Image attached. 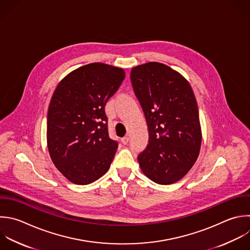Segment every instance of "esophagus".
<instances>
[{"mask_svg": "<svg viewBox=\"0 0 250 250\" xmlns=\"http://www.w3.org/2000/svg\"><path fill=\"white\" fill-rule=\"evenodd\" d=\"M121 142H122V144H123V145H127V144H128V142H129V137H128V136L123 137V138L121 139Z\"/></svg>", "mask_w": 250, "mask_h": 250, "instance_id": "1", "label": "esophagus"}]
</instances>
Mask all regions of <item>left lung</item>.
I'll return each instance as SVG.
<instances>
[{"mask_svg":"<svg viewBox=\"0 0 250 250\" xmlns=\"http://www.w3.org/2000/svg\"><path fill=\"white\" fill-rule=\"evenodd\" d=\"M130 78L148 130V145L138 155L141 169L156 184H173L189 171L200 149L192 89L180 73L159 62L134 67Z\"/></svg>","mask_w":250,"mask_h":250,"instance_id":"8db88e82","label":"left lung"}]
</instances>
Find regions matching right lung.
Instances as JSON below:
<instances>
[{"label": "right lung", "instance_id": "1", "mask_svg": "<svg viewBox=\"0 0 250 250\" xmlns=\"http://www.w3.org/2000/svg\"><path fill=\"white\" fill-rule=\"evenodd\" d=\"M124 78L122 68L90 63L64 77L52 97L49 152L57 168L74 184H91L110 166L118 143L109 138L104 107Z\"/></svg>", "mask_w": 250, "mask_h": 250}]
</instances>
